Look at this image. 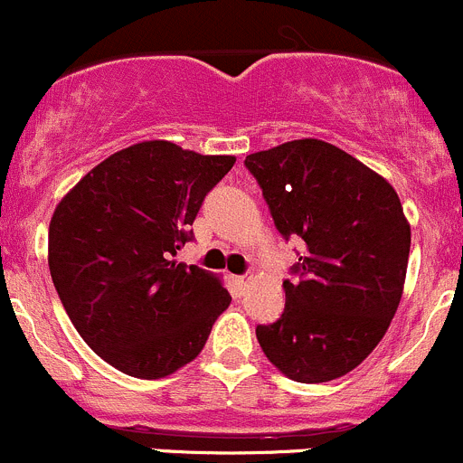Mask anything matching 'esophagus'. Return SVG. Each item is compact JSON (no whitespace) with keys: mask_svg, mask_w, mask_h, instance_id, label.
<instances>
[{"mask_svg":"<svg viewBox=\"0 0 463 463\" xmlns=\"http://www.w3.org/2000/svg\"><path fill=\"white\" fill-rule=\"evenodd\" d=\"M251 281H254V277H236V279H233V283H236V286L241 288V290H245V288L250 286Z\"/></svg>","mask_w":463,"mask_h":463,"instance_id":"esophagus-1","label":"esophagus"}]
</instances>
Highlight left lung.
<instances>
[{
	"instance_id": "8db88e82",
	"label": "left lung",
	"mask_w": 463,
	"mask_h": 463,
	"mask_svg": "<svg viewBox=\"0 0 463 463\" xmlns=\"http://www.w3.org/2000/svg\"><path fill=\"white\" fill-rule=\"evenodd\" d=\"M245 166L281 236L304 241L281 317L256 326L260 349L290 381L342 378L376 349L401 304L411 232L398 194L322 139L251 153Z\"/></svg>"
}]
</instances>
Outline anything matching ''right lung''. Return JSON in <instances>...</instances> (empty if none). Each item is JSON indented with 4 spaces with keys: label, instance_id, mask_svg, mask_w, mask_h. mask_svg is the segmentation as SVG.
Listing matches in <instances>:
<instances>
[{
    "label": "right lung",
    "instance_id": "right-lung-1",
    "mask_svg": "<svg viewBox=\"0 0 463 463\" xmlns=\"http://www.w3.org/2000/svg\"><path fill=\"white\" fill-rule=\"evenodd\" d=\"M233 162L141 141L103 159L58 203L49 225L53 286L78 335L118 372L171 376L198 358L230 306L221 277L175 254Z\"/></svg>",
    "mask_w": 463,
    "mask_h": 463
}]
</instances>
